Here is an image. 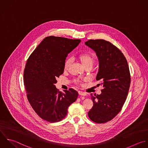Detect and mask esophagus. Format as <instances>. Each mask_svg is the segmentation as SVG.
Masks as SVG:
<instances>
[{
  "label": "esophagus",
  "instance_id": "obj_1",
  "mask_svg": "<svg viewBox=\"0 0 148 148\" xmlns=\"http://www.w3.org/2000/svg\"><path fill=\"white\" fill-rule=\"evenodd\" d=\"M78 93H79V95H81V96H86V93H85V92H82V91H79V92H78Z\"/></svg>",
  "mask_w": 148,
  "mask_h": 148
}]
</instances>
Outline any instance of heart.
Segmentation results:
<instances>
[{"label": "heart", "mask_w": 148, "mask_h": 148, "mask_svg": "<svg viewBox=\"0 0 148 148\" xmlns=\"http://www.w3.org/2000/svg\"><path fill=\"white\" fill-rule=\"evenodd\" d=\"M78 59L81 62L84 67L92 66L94 63V58L92 55L88 53H84L78 55ZM71 63V59H67L66 60L64 64V69L67 70Z\"/></svg>", "instance_id": "1"}]
</instances>
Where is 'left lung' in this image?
Here are the masks:
<instances>
[{
  "instance_id": "1",
  "label": "left lung",
  "mask_w": 148,
  "mask_h": 148,
  "mask_svg": "<svg viewBox=\"0 0 148 148\" xmlns=\"http://www.w3.org/2000/svg\"><path fill=\"white\" fill-rule=\"evenodd\" d=\"M85 45L93 49L99 60L96 80L103 86L100 95L93 96L90 120L104 123L112 120L121 111L128 95L130 74L127 60L115 45L104 40H89Z\"/></svg>"
}]
</instances>
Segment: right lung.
I'll return each mask as SVG.
<instances>
[{
	"label": "right lung",
	"instance_id": "add662e5",
	"mask_svg": "<svg viewBox=\"0 0 148 148\" xmlns=\"http://www.w3.org/2000/svg\"><path fill=\"white\" fill-rule=\"evenodd\" d=\"M81 40L48 36L36 47L27 60L24 71V85L32 107L42 119L58 122L67 114L69 107L78 93L71 88L58 91L56 78L63 73L68 54Z\"/></svg>",
	"mask_w": 148,
	"mask_h": 148
}]
</instances>
